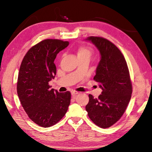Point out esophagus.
Listing matches in <instances>:
<instances>
[{
	"instance_id": "34e87169",
	"label": "esophagus",
	"mask_w": 152,
	"mask_h": 152,
	"mask_svg": "<svg viewBox=\"0 0 152 152\" xmlns=\"http://www.w3.org/2000/svg\"><path fill=\"white\" fill-rule=\"evenodd\" d=\"M79 94V92H77V91H71V94L73 95V96H75V95H77V94Z\"/></svg>"
}]
</instances>
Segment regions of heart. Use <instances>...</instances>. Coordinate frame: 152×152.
Returning <instances> with one entry per match:
<instances>
[{
  "label": "heart",
  "instance_id": "obj_1",
  "mask_svg": "<svg viewBox=\"0 0 152 152\" xmlns=\"http://www.w3.org/2000/svg\"><path fill=\"white\" fill-rule=\"evenodd\" d=\"M93 52V50L92 48L87 46H80L77 48L76 53L77 57H87L90 58L91 56L92 55Z\"/></svg>",
  "mask_w": 152,
  "mask_h": 152
}]
</instances>
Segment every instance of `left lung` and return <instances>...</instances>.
<instances>
[{"label":"left lung","instance_id":"1","mask_svg":"<svg viewBox=\"0 0 152 152\" xmlns=\"http://www.w3.org/2000/svg\"><path fill=\"white\" fill-rule=\"evenodd\" d=\"M97 47L101 60L94 80L102 92L98 98L89 95L86 106L91 120L101 128H108L121 118L128 105L132 92L129 71L124 55L109 40L102 37L87 39Z\"/></svg>","mask_w":152,"mask_h":152}]
</instances>
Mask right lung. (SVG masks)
<instances>
[{
  "label": "right lung",
  "mask_w": 152,
  "mask_h": 152,
  "mask_svg": "<svg viewBox=\"0 0 152 152\" xmlns=\"http://www.w3.org/2000/svg\"><path fill=\"white\" fill-rule=\"evenodd\" d=\"M69 42L47 39L32 47L21 63L17 94L28 117L36 124L49 127L65 116L71 101V92L60 93L51 89L57 68L54 60Z\"/></svg>",
  "instance_id": "1"
}]
</instances>
